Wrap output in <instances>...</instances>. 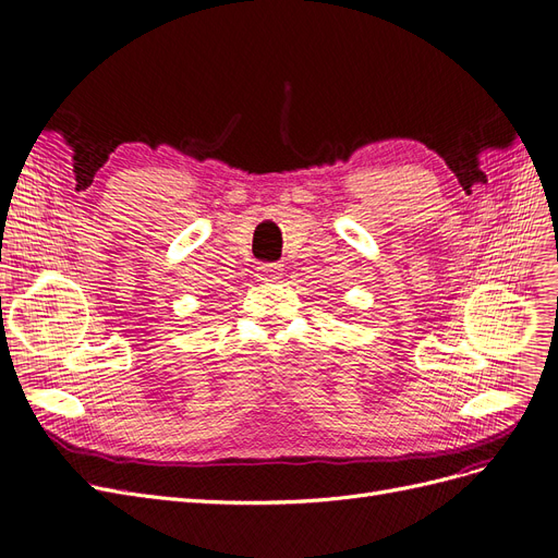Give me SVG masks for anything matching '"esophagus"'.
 <instances>
[{"instance_id":"esophagus-1","label":"esophagus","mask_w":558,"mask_h":558,"mask_svg":"<svg viewBox=\"0 0 558 558\" xmlns=\"http://www.w3.org/2000/svg\"><path fill=\"white\" fill-rule=\"evenodd\" d=\"M258 269H260V277L265 281H269V279H279L281 277L283 265H279V263H263Z\"/></svg>"}]
</instances>
